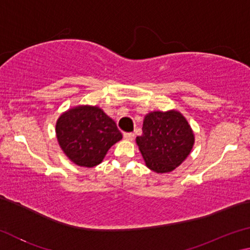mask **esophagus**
Returning a JSON list of instances; mask_svg holds the SVG:
<instances>
[{
	"label": "esophagus",
	"instance_id": "obj_1",
	"mask_svg": "<svg viewBox=\"0 0 250 250\" xmlns=\"http://www.w3.org/2000/svg\"><path fill=\"white\" fill-rule=\"evenodd\" d=\"M124 138L125 140H129V141H132L134 139V134L132 132H125L124 133Z\"/></svg>",
	"mask_w": 250,
	"mask_h": 250
}]
</instances>
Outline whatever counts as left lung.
Here are the masks:
<instances>
[{
  "label": "left lung",
  "mask_w": 250,
  "mask_h": 250,
  "mask_svg": "<svg viewBox=\"0 0 250 250\" xmlns=\"http://www.w3.org/2000/svg\"><path fill=\"white\" fill-rule=\"evenodd\" d=\"M142 135L137 137L146 167L156 173L174 170L189 154L194 134L185 118L177 111H154L143 121Z\"/></svg>",
  "instance_id": "8db88e82"
}]
</instances>
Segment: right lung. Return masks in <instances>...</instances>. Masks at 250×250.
Wrapping results in <instances>:
<instances>
[{
    "label": "right lung",
    "instance_id": "obj_1",
    "mask_svg": "<svg viewBox=\"0 0 250 250\" xmlns=\"http://www.w3.org/2000/svg\"><path fill=\"white\" fill-rule=\"evenodd\" d=\"M56 135L65 154L80 167L98 166L105 153L122 139L116 122L98 107L79 105L57 120Z\"/></svg>",
    "mask_w": 250,
    "mask_h": 250
}]
</instances>
